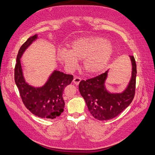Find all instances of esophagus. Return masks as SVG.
Listing matches in <instances>:
<instances>
[{"instance_id":"obj_1","label":"esophagus","mask_w":155,"mask_h":155,"mask_svg":"<svg viewBox=\"0 0 155 155\" xmlns=\"http://www.w3.org/2000/svg\"><path fill=\"white\" fill-rule=\"evenodd\" d=\"M81 80H82V79H81L80 78H79V77H75L74 78H73V82L75 84L78 85L80 84V82H81Z\"/></svg>"}]
</instances>
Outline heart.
Wrapping results in <instances>:
<instances>
[{"mask_svg":"<svg viewBox=\"0 0 155 155\" xmlns=\"http://www.w3.org/2000/svg\"><path fill=\"white\" fill-rule=\"evenodd\" d=\"M68 47L69 51H58V60L68 70H73L78 67V60H83L85 72L93 75L104 71L114 53L113 43L99 36L80 38L71 42Z\"/></svg>","mask_w":155,"mask_h":155,"instance_id":"heart-1","label":"heart"}]
</instances>
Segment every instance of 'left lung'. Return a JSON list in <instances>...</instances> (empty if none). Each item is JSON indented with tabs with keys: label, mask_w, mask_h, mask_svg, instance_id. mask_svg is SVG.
I'll return each mask as SVG.
<instances>
[{
	"label": "left lung",
	"mask_w": 155,
	"mask_h": 155,
	"mask_svg": "<svg viewBox=\"0 0 155 155\" xmlns=\"http://www.w3.org/2000/svg\"><path fill=\"white\" fill-rule=\"evenodd\" d=\"M132 63L130 82L123 92L110 93L105 87L108 71L79 84V91L84 99L88 110L95 119L100 121L111 120L127 108L133 101L135 92L137 66L135 58L129 55Z\"/></svg>",
	"instance_id": "8db88e82"
}]
</instances>
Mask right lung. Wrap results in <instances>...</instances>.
<instances>
[{
	"label": "right lung",
	"mask_w": 155,
	"mask_h": 155,
	"mask_svg": "<svg viewBox=\"0 0 155 155\" xmlns=\"http://www.w3.org/2000/svg\"><path fill=\"white\" fill-rule=\"evenodd\" d=\"M37 38L38 35L35 34L28 38L20 47L15 66V82L22 102L30 112L41 118L55 119L64 111L63 91L71 83L73 76L55 70L42 87H34L25 82L20 58L25 50Z\"/></svg>",
	"instance_id": "obj_1"
}]
</instances>
